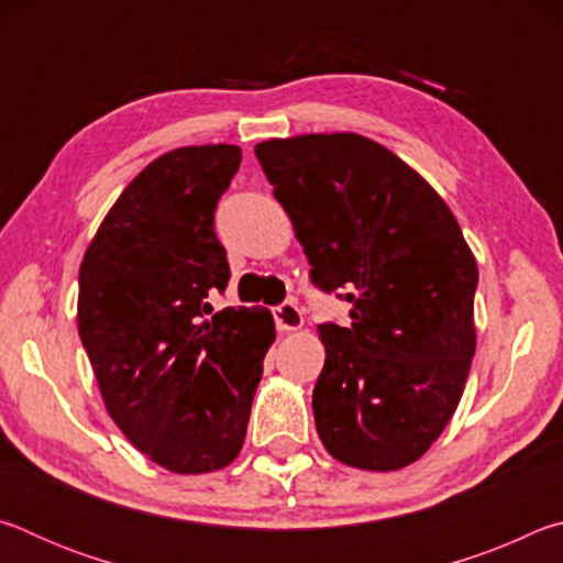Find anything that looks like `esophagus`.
<instances>
[{
  "label": "esophagus",
  "instance_id": "obj_1",
  "mask_svg": "<svg viewBox=\"0 0 563 563\" xmlns=\"http://www.w3.org/2000/svg\"><path fill=\"white\" fill-rule=\"evenodd\" d=\"M273 318H275V328L280 332H292L302 328V312L295 302H280L278 308H273Z\"/></svg>",
  "mask_w": 563,
  "mask_h": 563
}]
</instances>
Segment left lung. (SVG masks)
<instances>
[{
	"label": "left lung",
	"instance_id": "1",
	"mask_svg": "<svg viewBox=\"0 0 563 563\" xmlns=\"http://www.w3.org/2000/svg\"><path fill=\"white\" fill-rule=\"evenodd\" d=\"M255 156L312 285L352 305L347 328L318 325L320 440L357 470H402L442 434L472 367L479 273L462 228L415 168L360 133L271 139Z\"/></svg>",
	"mask_w": 563,
	"mask_h": 563
}]
</instances>
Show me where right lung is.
I'll return each instance as SVG.
<instances>
[{"label": "right lung", "mask_w": 563, "mask_h": 563, "mask_svg": "<svg viewBox=\"0 0 563 563\" xmlns=\"http://www.w3.org/2000/svg\"><path fill=\"white\" fill-rule=\"evenodd\" d=\"M241 148L184 146L141 170L103 218L79 271V338L129 442L176 474L241 452L263 357L265 308L213 312L231 268L213 228Z\"/></svg>", "instance_id": "add662e5"}]
</instances>
